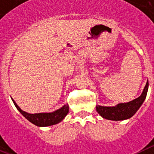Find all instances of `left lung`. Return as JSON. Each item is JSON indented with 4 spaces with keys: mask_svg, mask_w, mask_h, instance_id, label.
<instances>
[{
    "mask_svg": "<svg viewBox=\"0 0 154 154\" xmlns=\"http://www.w3.org/2000/svg\"><path fill=\"white\" fill-rule=\"evenodd\" d=\"M149 83L146 82L140 96L126 103H119L116 106H96V111L104 119L109 120H124L130 119L137 112L146 99Z\"/></svg>",
    "mask_w": 154,
    "mask_h": 154,
    "instance_id": "obj_1",
    "label": "left lung"
}]
</instances>
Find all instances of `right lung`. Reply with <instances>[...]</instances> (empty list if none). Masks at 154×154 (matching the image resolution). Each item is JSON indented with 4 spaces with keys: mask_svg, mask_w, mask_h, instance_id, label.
<instances>
[{
    "mask_svg": "<svg viewBox=\"0 0 154 154\" xmlns=\"http://www.w3.org/2000/svg\"><path fill=\"white\" fill-rule=\"evenodd\" d=\"M14 104L17 109L19 112H21L24 117L26 118L31 123L38 126H48L52 125L57 124L60 123L61 121L65 117V116L69 113V105L66 104L59 109L56 110L52 112H44V113H35L30 114L24 112L21 109V108L17 105V103L14 101L12 99Z\"/></svg>",
    "mask_w": 154,
    "mask_h": 154,
    "instance_id": "add662e5",
    "label": "right lung"
}]
</instances>
